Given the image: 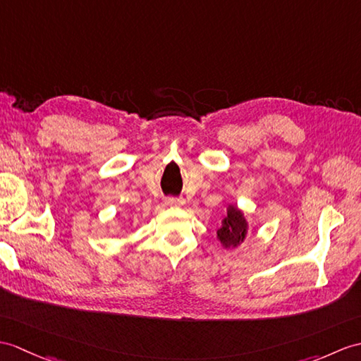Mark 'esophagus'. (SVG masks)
<instances>
[{
	"label": "esophagus",
	"instance_id": "1",
	"mask_svg": "<svg viewBox=\"0 0 361 361\" xmlns=\"http://www.w3.org/2000/svg\"><path fill=\"white\" fill-rule=\"evenodd\" d=\"M166 204L167 206H183L184 200L183 198H177V197H167L166 198Z\"/></svg>",
	"mask_w": 361,
	"mask_h": 361
}]
</instances>
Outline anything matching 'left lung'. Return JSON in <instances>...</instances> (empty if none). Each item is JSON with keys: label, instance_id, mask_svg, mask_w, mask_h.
<instances>
[{"label": "left lung", "instance_id": "8db88e82", "mask_svg": "<svg viewBox=\"0 0 361 361\" xmlns=\"http://www.w3.org/2000/svg\"><path fill=\"white\" fill-rule=\"evenodd\" d=\"M247 231V224L245 216L238 211L237 207L231 206L228 209V215L224 216L221 228L216 232L220 241L224 245V247H233L240 245V243L245 240Z\"/></svg>", "mask_w": 361, "mask_h": 361}]
</instances>
